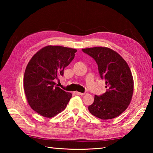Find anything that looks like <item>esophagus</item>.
Returning a JSON list of instances; mask_svg holds the SVG:
<instances>
[{
	"label": "esophagus",
	"instance_id": "esophagus-1",
	"mask_svg": "<svg viewBox=\"0 0 153 153\" xmlns=\"http://www.w3.org/2000/svg\"><path fill=\"white\" fill-rule=\"evenodd\" d=\"M75 94H77V95H84V93H82V92H75Z\"/></svg>",
	"mask_w": 153,
	"mask_h": 153
}]
</instances>
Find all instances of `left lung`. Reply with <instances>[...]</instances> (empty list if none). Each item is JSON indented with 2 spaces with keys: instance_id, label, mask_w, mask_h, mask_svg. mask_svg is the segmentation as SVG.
<instances>
[{
  "instance_id": "left-lung-1",
  "label": "left lung",
  "mask_w": 153,
  "mask_h": 153,
  "mask_svg": "<svg viewBox=\"0 0 153 153\" xmlns=\"http://www.w3.org/2000/svg\"><path fill=\"white\" fill-rule=\"evenodd\" d=\"M82 51L97 62L107 88L104 94L94 96V102L88 107L90 113L103 120L117 117L132 98L134 79L129 67L120 54L109 48L97 46Z\"/></svg>"
}]
</instances>
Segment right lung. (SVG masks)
Listing matches in <instances>:
<instances>
[{
  "label": "right lung",
  "instance_id": "right-lung-1",
  "mask_svg": "<svg viewBox=\"0 0 153 153\" xmlns=\"http://www.w3.org/2000/svg\"><path fill=\"white\" fill-rule=\"evenodd\" d=\"M76 52L61 46H46L28 63L24 77L25 94L30 107L43 117H53L62 112L71 98V93L56 86L54 80L63 76Z\"/></svg>",
  "mask_w": 153,
  "mask_h": 153
}]
</instances>
